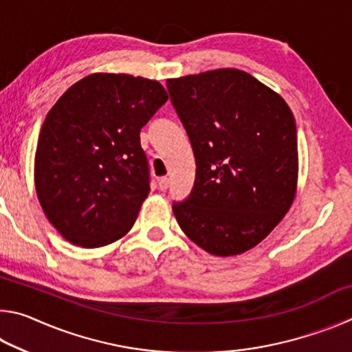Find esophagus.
Wrapping results in <instances>:
<instances>
[{"label": "esophagus", "instance_id": "obj_1", "mask_svg": "<svg viewBox=\"0 0 352 352\" xmlns=\"http://www.w3.org/2000/svg\"><path fill=\"white\" fill-rule=\"evenodd\" d=\"M158 188L160 190H166L169 188V178L168 177H162L158 178Z\"/></svg>", "mask_w": 352, "mask_h": 352}]
</instances>
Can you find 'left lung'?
<instances>
[{
	"instance_id": "1",
	"label": "left lung",
	"mask_w": 352,
	"mask_h": 352,
	"mask_svg": "<svg viewBox=\"0 0 352 352\" xmlns=\"http://www.w3.org/2000/svg\"><path fill=\"white\" fill-rule=\"evenodd\" d=\"M168 88L197 163L192 192L172 206L177 222L210 254L245 253L295 200L294 113L281 94L236 68L168 79Z\"/></svg>"
}]
</instances>
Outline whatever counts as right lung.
Segmentation results:
<instances>
[{
  "instance_id": "right-lung-1",
  "label": "right lung",
  "mask_w": 352,
  "mask_h": 352,
  "mask_svg": "<svg viewBox=\"0 0 352 352\" xmlns=\"http://www.w3.org/2000/svg\"><path fill=\"white\" fill-rule=\"evenodd\" d=\"M168 98L158 80L94 73L71 85L47 113L34 183L63 239L99 248L129 233L151 190L140 132Z\"/></svg>"
}]
</instances>
